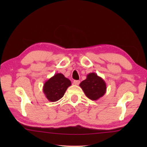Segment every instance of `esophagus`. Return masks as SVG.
I'll use <instances>...</instances> for the list:
<instances>
[{"mask_svg": "<svg viewBox=\"0 0 147 147\" xmlns=\"http://www.w3.org/2000/svg\"><path fill=\"white\" fill-rule=\"evenodd\" d=\"M73 83L74 84V85H78L80 83V82L79 80H74V82H73Z\"/></svg>", "mask_w": 147, "mask_h": 147, "instance_id": "34e87169", "label": "esophagus"}]
</instances>
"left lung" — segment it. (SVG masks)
I'll return each instance as SVG.
<instances>
[{
    "instance_id": "1",
    "label": "left lung",
    "mask_w": 147,
    "mask_h": 147,
    "mask_svg": "<svg viewBox=\"0 0 147 147\" xmlns=\"http://www.w3.org/2000/svg\"><path fill=\"white\" fill-rule=\"evenodd\" d=\"M86 96L92 100H97L105 95L107 86L105 81L95 73H90L86 80L80 84Z\"/></svg>"
}]
</instances>
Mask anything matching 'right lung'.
Instances as JSON below:
<instances>
[{
  "instance_id": "obj_1",
  "label": "right lung",
  "mask_w": 147,
  "mask_h": 147,
  "mask_svg": "<svg viewBox=\"0 0 147 147\" xmlns=\"http://www.w3.org/2000/svg\"><path fill=\"white\" fill-rule=\"evenodd\" d=\"M71 85V81L61 73H56L45 82L43 92L51 102H56L64 96L69 86Z\"/></svg>"
}]
</instances>
